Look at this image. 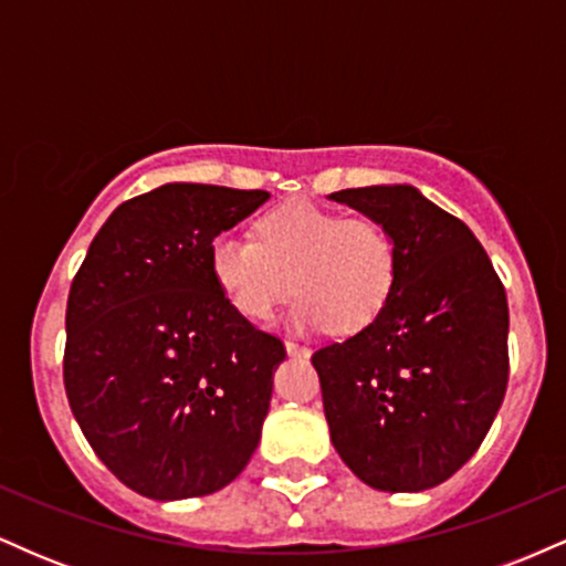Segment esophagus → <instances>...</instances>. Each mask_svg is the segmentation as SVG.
<instances>
[{"label":"esophagus","mask_w":566,"mask_h":566,"mask_svg":"<svg viewBox=\"0 0 566 566\" xmlns=\"http://www.w3.org/2000/svg\"><path fill=\"white\" fill-rule=\"evenodd\" d=\"M284 348H287L290 356H308L311 354L308 348L301 346V343H295V340H284Z\"/></svg>","instance_id":"34e87169"}]
</instances>
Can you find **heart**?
<instances>
[{"label":"heart","instance_id":"obj_1","mask_svg":"<svg viewBox=\"0 0 566 566\" xmlns=\"http://www.w3.org/2000/svg\"><path fill=\"white\" fill-rule=\"evenodd\" d=\"M210 274L244 319H269L292 292L297 303L290 322L297 329L327 324L329 333L350 335L386 311L399 279V250L380 220L287 201L258 218L255 239H212Z\"/></svg>","mask_w":566,"mask_h":566}]
</instances>
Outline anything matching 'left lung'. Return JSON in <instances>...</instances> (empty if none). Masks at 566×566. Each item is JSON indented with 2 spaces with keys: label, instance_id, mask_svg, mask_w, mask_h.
<instances>
[{
  "label": "left lung",
  "instance_id": "left-lung-1",
  "mask_svg": "<svg viewBox=\"0 0 566 566\" xmlns=\"http://www.w3.org/2000/svg\"><path fill=\"white\" fill-rule=\"evenodd\" d=\"M391 231L399 279L361 333L311 356L343 463L382 492L431 490L479 450L509 386V301L460 218L412 186L329 193Z\"/></svg>",
  "mask_w": 566,
  "mask_h": 566
}]
</instances>
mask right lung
I'll use <instances>...</instances> for the list:
<instances>
[{"instance_id": "add662e5", "label": "right lung", "mask_w": 566, "mask_h": 566, "mask_svg": "<svg viewBox=\"0 0 566 566\" xmlns=\"http://www.w3.org/2000/svg\"><path fill=\"white\" fill-rule=\"evenodd\" d=\"M265 199L258 188L167 184L122 201L71 282V412L103 465L143 497L212 495L261 441L287 350L226 303L210 244Z\"/></svg>"}]
</instances>
